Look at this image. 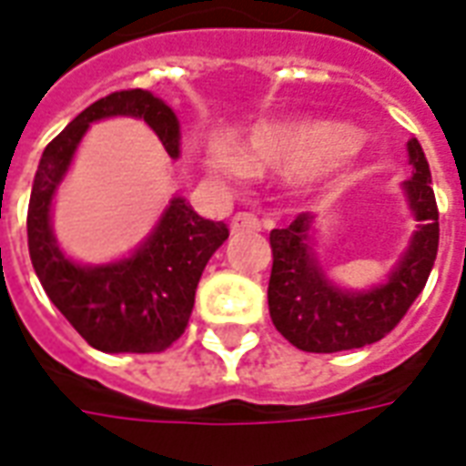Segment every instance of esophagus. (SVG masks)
<instances>
[{
	"instance_id": "1",
	"label": "esophagus",
	"mask_w": 466,
	"mask_h": 466,
	"mask_svg": "<svg viewBox=\"0 0 466 466\" xmlns=\"http://www.w3.org/2000/svg\"><path fill=\"white\" fill-rule=\"evenodd\" d=\"M229 229H232V234L259 232L261 222H259V217L251 215V212H237V215L232 217V224H229Z\"/></svg>"
}]
</instances>
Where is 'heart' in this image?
<instances>
[{
    "label": "heart",
    "mask_w": 466,
    "mask_h": 466,
    "mask_svg": "<svg viewBox=\"0 0 466 466\" xmlns=\"http://www.w3.org/2000/svg\"><path fill=\"white\" fill-rule=\"evenodd\" d=\"M356 130L336 123H264L234 147L224 170L306 172L356 150Z\"/></svg>",
    "instance_id": "heart-1"
}]
</instances>
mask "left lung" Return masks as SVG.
I'll use <instances>...</instances> for the list:
<instances>
[{"mask_svg":"<svg viewBox=\"0 0 466 466\" xmlns=\"http://www.w3.org/2000/svg\"><path fill=\"white\" fill-rule=\"evenodd\" d=\"M408 153L415 175L405 182V189L420 229L388 284L375 286L368 294H348L329 284L311 257L309 229L313 217L309 212L296 217L284 229H271L268 234L274 254L268 313L279 333L299 350L336 353L370 346L385 339L422 294L435 267L440 212L430 165L415 137L408 143Z\"/></svg>","mask_w":466,"mask_h":466,"instance_id":"left-lung-1","label":"left lung"}]
</instances>
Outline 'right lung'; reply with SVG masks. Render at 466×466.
Wrapping results in <instances>:
<instances>
[{
    "label": "right lung",
    "instance_id": "add662e5",
    "mask_svg": "<svg viewBox=\"0 0 466 466\" xmlns=\"http://www.w3.org/2000/svg\"><path fill=\"white\" fill-rule=\"evenodd\" d=\"M110 116L143 118L170 157L180 155L177 118L153 93L127 88L91 103L41 155L26 212L29 257L51 303L88 346L103 353H160L187 329L199 277L229 229L224 222L199 217L185 199L175 198L153 237L133 257L93 268L68 261L51 234V198L88 123Z\"/></svg>",
    "mask_w": 466,
    "mask_h": 466
}]
</instances>
